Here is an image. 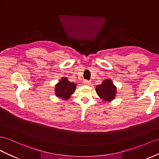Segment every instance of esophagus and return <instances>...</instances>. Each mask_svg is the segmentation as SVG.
Listing matches in <instances>:
<instances>
[{"mask_svg":"<svg viewBox=\"0 0 159 159\" xmlns=\"http://www.w3.org/2000/svg\"><path fill=\"white\" fill-rule=\"evenodd\" d=\"M84 84H87V85H89L91 84V81L87 80H84Z\"/></svg>","mask_w":159,"mask_h":159,"instance_id":"1","label":"esophagus"}]
</instances>
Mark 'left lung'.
Here are the masks:
<instances>
[{
  "label": "left lung",
  "mask_w": 159,
  "mask_h": 159,
  "mask_svg": "<svg viewBox=\"0 0 159 159\" xmlns=\"http://www.w3.org/2000/svg\"><path fill=\"white\" fill-rule=\"evenodd\" d=\"M96 91L100 98L105 101H110L115 98L116 87L112 83L111 80L106 79L102 84L97 85Z\"/></svg>",
  "instance_id": "8db88e82"
}]
</instances>
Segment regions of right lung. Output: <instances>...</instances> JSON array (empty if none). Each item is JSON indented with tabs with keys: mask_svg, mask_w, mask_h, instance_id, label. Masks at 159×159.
I'll list each match as a JSON object with an SVG mask.
<instances>
[{
	"mask_svg": "<svg viewBox=\"0 0 159 159\" xmlns=\"http://www.w3.org/2000/svg\"><path fill=\"white\" fill-rule=\"evenodd\" d=\"M76 89V84L71 83L66 78H62L56 85V95L66 100L70 97Z\"/></svg>",
	"mask_w": 159,
	"mask_h": 159,
	"instance_id": "1",
	"label": "right lung"
}]
</instances>
